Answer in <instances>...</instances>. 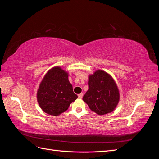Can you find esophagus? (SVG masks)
I'll list each match as a JSON object with an SVG mask.
<instances>
[{
  "instance_id": "esophagus-1",
  "label": "esophagus",
  "mask_w": 159,
  "mask_h": 159,
  "mask_svg": "<svg viewBox=\"0 0 159 159\" xmlns=\"http://www.w3.org/2000/svg\"><path fill=\"white\" fill-rule=\"evenodd\" d=\"M78 98H80V99H81L83 98V93H80V94H78Z\"/></svg>"
}]
</instances>
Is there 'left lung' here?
Segmentation results:
<instances>
[{"mask_svg": "<svg viewBox=\"0 0 159 159\" xmlns=\"http://www.w3.org/2000/svg\"><path fill=\"white\" fill-rule=\"evenodd\" d=\"M88 90L83 100L98 115L113 111L119 102V93L113 79L106 72L96 71L89 77Z\"/></svg>", "mask_w": 159, "mask_h": 159, "instance_id": "1", "label": "left lung"}]
</instances>
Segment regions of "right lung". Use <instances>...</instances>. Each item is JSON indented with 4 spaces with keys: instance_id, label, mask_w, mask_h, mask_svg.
<instances>
[{
    "instance_id": "right-lung-1",
    "label": "right lung",
    "mask_w": 159,
    "mask_h": 159,
    "mask_svg": "<svg viewBox=\"0 0 159 159\" xmlns=\"http://www.w3.org/2000/svg\"><path fill=\"white\" fill-rule=\"evenodd\" d=\"M78 98L68 80L67 72L60 67L48 71L40 85L37 99L40 107L48 114L57 116L68 109Z\"/></svg>"
}]
</instances>
